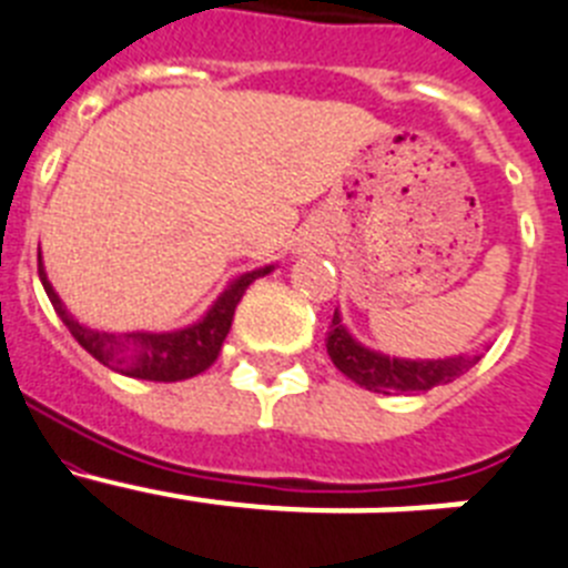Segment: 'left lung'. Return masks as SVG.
<instances>
[{"instance_id": "obj_1", "label": "left lung", "mask_w": 568, "mask_h": 568, "mask_svg": "<svg viewBox=\"0 0 568 568\" xmlns=\"http://www.w3.org/2000/svg\"><path fill=\"white\" fill-rule=\"evenodd\" d=\"M328 357L345 377L357 383L359 388L377 394H420L434 386H446L480 357H446V359H392L383 354L363 348L352 334L339 323V314L334 312L332 332L325 339Z\"/></svg>"}]
</instances>
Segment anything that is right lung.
Wrapping results in <instances>:
<instances>
[{
	"mask_svg": "<svg viewBox=\"0 0 568 568\" xmlns=\"http://www.w3.org/2000/svg\"><path fill=\"white\" fill-rule=\"evenodd\" d=\"M268 268H256L251 274H243L240 280L229 285L220 294L211 312L200 320V323L180 328V332L168 334H151V332H131V334H108V332H93L79 325L77 320L68 317V312L59 303L57 291L51 288L39 260V280L45 285L48 297H51L53 308L68 325V332L73 334L82 348L91 354L93 359H100L102 366L113 368V372L125 374V377L136 379H151V383H176V379H189L202 374L205 368L214 366V359L220 357L223 339L231 328L234 320L236 303L243 300L245 288L254 283L256 277H265Z\"/></svg>",
	"mask_w": 568,
	"mask_h": 568,
	"instance_id": "obj_1",
	"label": "right lung"
}]
</instances>
